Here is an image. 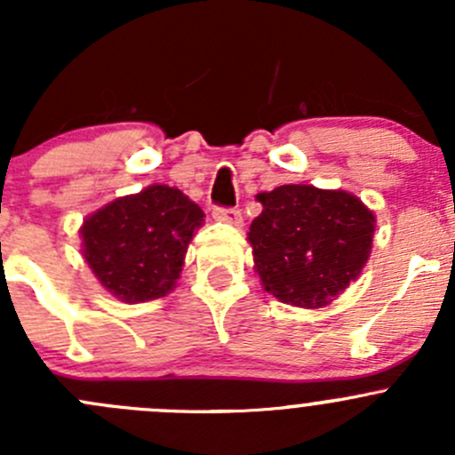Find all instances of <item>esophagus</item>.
Listing matches in <instances>:
<instances>
[{
    "label": "esophagus",
    "mask_w": 455,
    "mask_h": 455,
    "mask_svg": "<svg viewBox=\"0 0 455 455\" xmlns=\"http://www.w3.org/2000/svg\"><path fill=\"white\" fill-rule=\"evenodd\" d=\"M213 218L220 222L233 224V227H242V211L233 209V206H215Z\"/></svg>",
    "instance_id": "1"
}]
</instances>
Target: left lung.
Listing matches in <instances>:
<instances>
[{"label": "left lung", "mask_w": 455, "mask_h": 455, "mask_svg": "<svg viewBox=\"0 0 455 455\" xmlns=\"http://www.w3.org/2000/svg\"><path fill=\"white\" fill-rule=\"evenodd\" d=\"M257 200L249 242L266 292L299 308H321L359 277L374 235V213L347 191L283 185Z\"/></svg>", "instance_id": "left-lung-1"}]
</instances>
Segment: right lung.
Returning a JSON list of instances; mask_svg holds the SVG:
<instances>
[{
  "instance_id": "right-lung-1",
  "label": "right lung",
  "mask_w": 455,
  "mask_h": 455,
  "mask_svg": "<svg viewBox=\"0 0 455 455\" xmlns=\"http://www.w3.org/2000/svg\"><path fill=\"white\" fill-rule=\"evenodd\" d=\"M202 222V209L182 191L151 185L109 202L85 220V261L118 299H158L176 286L187 246Z\"/></svg>"
}]
</instances>
